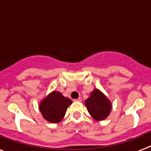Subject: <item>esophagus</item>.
<instances>
[{"label":"esophagus","instance_id":"34e87169","mask_svg":"<svg viewBox=\"0 0 151 151\" xmlns=\"http://www.w3.org/2000/svg\"><path fill=\"white\" fill-rule=\"evenodd\" d=\"M74 101H77V102H81V101H82V99H81V97H79V98H78V99H74Z\"/></svg>","mask_w":151,"mask_h":151}]
</instances>
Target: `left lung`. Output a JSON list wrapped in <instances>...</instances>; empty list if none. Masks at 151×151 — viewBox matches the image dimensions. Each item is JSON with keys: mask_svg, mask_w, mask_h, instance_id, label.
Instances as JSON below:
<instances>
[{"mask_svg": "<svg viewBox=\"0 0 151 151\" xmlns=\"http://www.w3.org/2000/svg\"><path fill=\"white\" fill-rule=\"evenodd\" d=\"M85 106L96 121H103L109 116L112 105L108 98L99 89H94L85 100Z\"/></svg>", "mask_w": 151, "mask_h": 151, "instance_id": "8db88e82", "label": "left lung"}]
</instances>
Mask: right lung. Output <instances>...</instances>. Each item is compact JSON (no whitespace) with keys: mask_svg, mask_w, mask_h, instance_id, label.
<instances>
[{"mask_svg":"<svg viewBox=\"0 0 151 151\" xmlns=\"http://www.w3.org/2000/svg\"><path fill=\"white\" fill-rule=\"evenodd\" d=\"M72 101L63 96L61 92L53 91L41 100L39 110L43 117L51 123H59L65 116L67 108Z\"/></svg>","mask_w":151,"mask_h":151,"instance_id":"right-lung-1","label":"right lung"}]
</instances>
